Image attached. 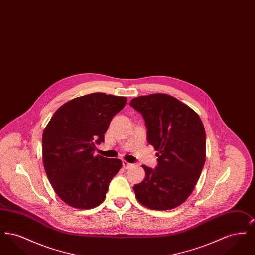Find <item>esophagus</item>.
I'll return each instance as SVG.
<instances>
[{"instance_id":"esophagus-1","label":"esophagus","mask_w":255,"mask_h":255,"mask_svg":"<svg viewBox=\"0 0 255 255\" xmlns=\"http://www.w3.org/2000/svg\"><path fill=\"white\" fill-rule=\"evenodd\" d=\"M122 166H123V168H125V169H129V168H131V167L133 166V164L130 163V162H128V161H126V160H123V161H122Z\"/></svg>"}]
</instances>
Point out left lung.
Segmentation results:
<instances>
[{
	"label": "left lung",
	"mask_w": 255,
	"mask_h": 255,
	"mask_svg": "<svg viewBox=\"0 0 255 255\" xmlns=\"http://www.w3.org/2000/svg\"><path fill=\"white\" fill-rule=\"evenodd\" d=\"M147 140L158 151L155 169L142 165L145 178L133 185L137 201L154 210H168L190 196L206 161V131L199 115L176 97L153 94L134 97Z\"/></svg>",
	"instance_id": "1"
}]
</instances>
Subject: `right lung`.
<instances>
[{"instance_id": "1", "label": "right lung", "mask_w": 255, "mask_h": 255, "mask_svg": "<svg viewBox=\"0 0 255 255\" xmlns=\"http://www.w3.org/2000/svg\"><path fill=\"white\" fill-rule=\"evenodd\" d=\"M127 98L94 93L62 105L42 136L43 161L55 193L69 206L89 209L106 198L112 179L122 168L119 158L94 156L104 142L112 119Z\"/></svg>"}]
</instances>
